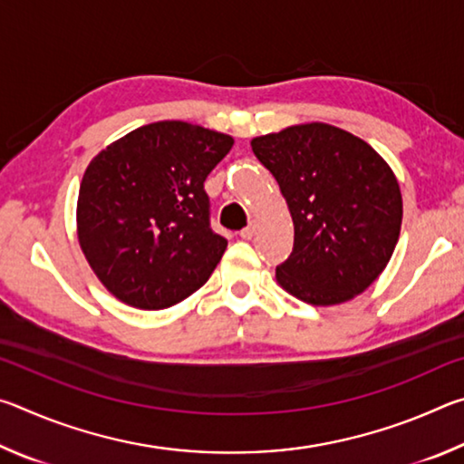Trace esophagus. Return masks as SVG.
<instances>
[{
	"label": "esophagus",
	"mask_w": 464,
	"mask_h": 464,
	"mask_svg": "<svg viewBox=\"0 0 464 464\" xmlns=\"http://www.w3.org/2000/svg\"><path fill=\"white\" fill-rule=\"evenodd\" d=\"M254 233H256V221H251V223L246 227V229L239 231L241 239H251V237H254Z\"/></svg>",
	"instance_id": "34e87169"
}]
</instances>
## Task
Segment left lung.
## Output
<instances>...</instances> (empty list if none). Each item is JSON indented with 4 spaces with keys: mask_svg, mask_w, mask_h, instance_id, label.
Returning <instances> with one entry per match:
<instances>
[{
    "mask_svg": "<svg viewBox=\"0 0 464 464\" xmlns=\"http://www.w3.org/2000/svg\"><path fill=\"white\" fill-rule=\"evenodd\" d=\"M251 149L276 178L295 223L293 254L276 268L280 286L315 307L364 293L401 231V190L387 161L324 122L256 137Z\"/></svg>",
    "mask_w": 464,
    "mask_h": 464,
    "instance_id": "left-lung-1",
    "label": "left lung"
}]
</instances>
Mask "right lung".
I'll return each instance as SVG.
<instances>
[{
    "instance_id": "right-lung-1",
    "label": "right lung",
    "mask_w": 464,
    "mask_h": 464,
    "mask_svg": "<svg viewBox=\"0 0 464 464\" xmlns=\"http://www.w3.org/2000/svg\"><path fill=\"white\" fill-rule=\"evenodd\" d=\"M231 147L223 132L161 121L93 157L77 198V237L116 298L166 309L210 278L227 239L210 229L204 179Z\"/></svg>"
}]
</instances>
